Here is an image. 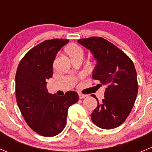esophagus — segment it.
<instances>
[{
  "mask_svg": "<svg viewBox=\"0 0 152 152\" xmlns=\"http://www.w3.org/2000/svg\"><path fill=\"white\" fill-rule=\"evenodd\" d=\"M87 96L86 94H79V99H84Z\"/></svg>",
  "mask_w": 152,
  "mask_h": 152,
  "instance_id": "esophagus-1",
  "label": "esophagus"
}]
</instances>
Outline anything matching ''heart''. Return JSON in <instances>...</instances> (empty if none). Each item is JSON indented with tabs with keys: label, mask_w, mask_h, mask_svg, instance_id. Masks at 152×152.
I'll return each mask as SVG.
<instances>
[{
	"label": "heart",
	"mask_w": 152,
	"mask_h": 152,
	"mask_svg": "<svg viewBox=\"0 0 152 152\" xmlns=\"http://www.w3.org/2000/svg\"><path fill=\"white\" fill-rule=\"evenodd\" d=\"M67 53H68L70 56L78 55V54H83V51H82V48L76 45H70L68 49H67Z\"/></svg>",
	"instance_id": "obj_1"
}]
</instances>
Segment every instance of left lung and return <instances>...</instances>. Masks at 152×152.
<instances>
[{"instance_id":"obj_1","label":"left lung","mask_w":152,"mask_h":152,"mask_svg":"<svg viewBox=\"0 0 152 152\" xmlns=\"http://www.w3.org/2000/svg\"><path fill=\"white\" fill-rule=\"evenodd\" d=\"M91 51L96 61L92 77L105 85L104 99L91 113L92 122L103 129H112L124 123L132 111L138 92L133 61L117 47L101 37L78 40Z\"/></svg>"}]
</instances>
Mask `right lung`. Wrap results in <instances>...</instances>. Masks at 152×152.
Masks as SVG:
<instances>
[{
	"instance_id": "obj_1",
	"label": "right lung",
	"mask_w": 152,
	"mask_h": 152,
	"mask_svg": "<svg viewBox=\"0 0 152 152\" xmlns=\"http://www.w3.org/2000/svg\"><path fill=\"white\" fill-rule=\"evenodd\" d=\"M68 39L46 40L28 51L20 60L15 75L17 104L28 126L44 137L61 133L67 121L68 108L77 102L76 91L64 96L48 93L47 81L52 77L56 54Z\"/></svg>"
}]
</instances>
